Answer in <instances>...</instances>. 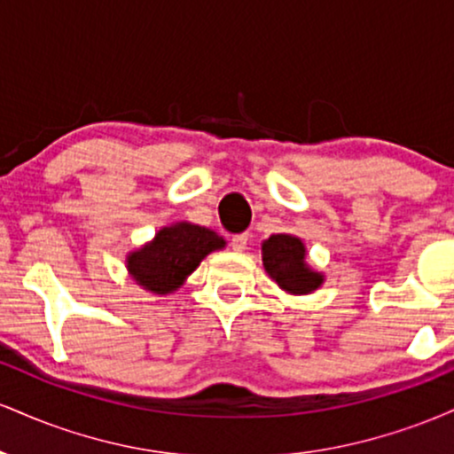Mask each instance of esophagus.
Here are the masks:
<instances>
[{
  "mask_svg": "<svg viewBox=\"0 0 454 454\" xmlns=\"http://www.w3.org/2000/svg\"><path fill=\"white\" fill-rule=\"evenodd\" d=\"M247 241H249V234L239 232V234H232L231 245H232L234 252H243V249H247Z\"/></svg>",
  "mask_w": 454,
  "mask_h": 454,
  "instance_id": "34e87169",
  "label": "esophagus"
}]
</instances>
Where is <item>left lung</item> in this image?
I'll return each mask as SVG.
<instances>
[{
    "label": "left lung",
    "mask_w": 454,
    "mask_h": 454,
    "mask_svg": "<svg viewBox=\"0 0 454 454\" xmlns=\"http://www.w3.org/2000/svg\"><path fill=\"white\" fill-rule=\"evenodd\" d=\"M262 262L270 278L288 293L307 294L322 284V275L305 264V245L290 234H273L262 243Z\"/></svg>",
    "instance_id": "1"
}]
</instances>
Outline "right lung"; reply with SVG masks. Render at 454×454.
<instances>
[{"instance_id":"right-lung-1","label":"right lung","mask_w":454,"mask_h":454,"mask_svg":"<svg viewBox=\"0 0 454 454\" xmlns=\"http://www.w3.org/2000/svg\"><path fill=\"white\" fill-rule=\"evenodd\" d=\"M223 247V239L209 228L176 223L161 228L155 239L128 258L132 278L155 294H168L184 284L200 260Z\"/></svg>"}]
</instances>
